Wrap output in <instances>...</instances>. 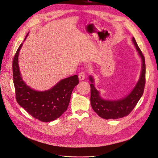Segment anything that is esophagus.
<instances>
[{"instance_id":"obj_1","label":"esophagus","mask_w":158,"mask_h":158,"mask_svg":"<svg viewBox=\"0 0 158 158\" xmlns=\"http://www.w3.org/2000/svg\"><path fill=\"white\" fill-rule=\"evenodd\" d=\"M79 79L80 81H83L85 79V73L82 71L79 74Z\"/></svg>"}]
</instances>
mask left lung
<instances>
[{"instance_id":"obj_1","label":"left lung","mask_w":158,"mask_h":158,"mask_svg":"<svg viewBox=\"0 0 158 158\" xmlns=\"http://www.w3.org/2000/svg\"><path fill=\"white\" fill-rule=\"evenodd\" d=\"M132 40L136 47L142 60L141 73L139 79L132 91L125 98L116 100L109 101L101 98L99 92L95 88L94 79L89 76V80L92 84L91 86V104L93 110L98 115L105 119H116L127 116L136 106L139 100L143 94L146 82V64L145 59L138 45L133 37Z\"/></svg>"}]
</instances>
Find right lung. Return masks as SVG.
Listing matches in <instances>:
<instances>
[{"mask_svg": "<svg viewBox=\"0 0 158 158\" xmlns=\"http://www.w3.org/2000/svg\"><path fill=\"white\" fill-rule=\"evenodd\" d=\"M22 46V44L19 47L12 62L17 102L34 118L42 122L52 121L59 118L68 107L72 92L79 84L78 76L74 75L64 79L48 91H35L23 81L20 76L18 56Z\"/></svg>", "mask_w": 158, "mask_h": 158, "instance_id": "1", "label": "right lung"}]
</instances>
